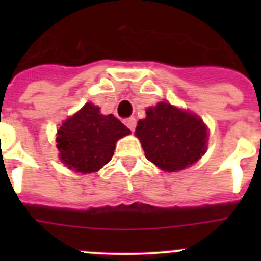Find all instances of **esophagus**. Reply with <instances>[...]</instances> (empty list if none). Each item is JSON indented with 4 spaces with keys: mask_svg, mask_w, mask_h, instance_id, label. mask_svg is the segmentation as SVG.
<instances>
[{
    "mask_svg": "<svg viewBox=\"0 0 261 261\" xmlns=\"http://www.w3.org/2000/svg\"><path fill=\"white\" fill-rule=\"evenodd\" d=\"M136 123H137V121H136L135 117H128V119L125 120V125L128 126V128L130 129V130H135V129H136Z\"/></svg>",
    "mask_w": 261,
    "mask_h": 261,
    "instance_id": "1",
    "label": "esophagus"
}]
</instances>
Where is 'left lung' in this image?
<instances>
[{
  "label": "left lung",
  "mask_w": 261,
  "mask_h": 261,
  "mask_svg": "<svg viewBox=\"0 0 261 261\" xmlns=\"http://www.w3.org/2000/svg\"><path fill=\"white\" fill-rule=\"evenodd\" d=\"M145 156L165 171L184 170L204 155L208 132L202 120L168 103L147 108L136 126Z\"/></svg>",
  "instance_id": "left-lung-1"
}]
</instances>
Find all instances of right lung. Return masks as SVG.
I'll use <instances>...</instances> for the list:
<instances>
[{
  "instance_id": "obj_1",
  "label": "right lung",
  "mask_w": 261,
  "mask_h": 261,
  "mask_svg": "<svg viewBox=\"0 0 261 261\" xmlns=\"http://www.w3.org/2000/svg\"><path fill=\"white\" fill-rule=\"evenodd\" d=\"M130 130L112 114L86 103L57 130V149L64 165L82 174L96 172L114 155L115 144Z\"/></svg>"
}]
</instances>
